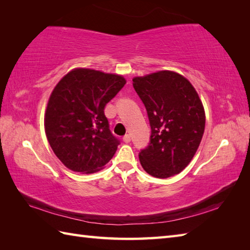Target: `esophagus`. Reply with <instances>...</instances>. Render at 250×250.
<instances>
[{"instance_id": "obj_1", "label": "esophagus", "mask_w": 250, "mask_h": 250, "mask_svg": "<svg viewBox=\"0 0 250 250\" xmlns=\"http://www.w3.org/2000/svg\"><path fill=\"white\" fill-rule=\"evenodd\" d=\"M122 140H124V142L126 143V144H128V143L131 142V136H130L129 134H126V135L124 136V139H122Z\"/></svg>"}]
</instances>
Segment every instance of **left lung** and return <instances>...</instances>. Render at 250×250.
<instances>
[{
  "label": "left lung",
  "mask_w": 250,
  "mask_h": 250,
  "mask_svg": "<svg viewBox=\"0 0 250 250\" xmlns=\"http://www.w3.org/2000/svg\"><path fill=\"white\" fill-rule=\"evenodd\" d=\"M151 128L150 143L140 153L143 168L157 178L177 175L192 160L205 129V110L194 87L173 71L133 78Z\"/></svg>",
  "instance_id": "left-lung-1"
}]
</instances>
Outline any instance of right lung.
<instances>
[{"label": "right lung", "mask_w": 250, "mask_h": 250, "mask_svg": "<svg viewBox=\"0 0 250 250\" xmlns=\"http://www.w3.org/2000/svg\"><path fill=\"white\" fill-rule=\"evenodd\" d=\"M125 83L118 74L77 67L56 84L44 125L51 149L68 169L92 174L114 157L119 142L111 134L104 108Z\"/></svg>", "instance_id": "add662e5"}]
</instances>
